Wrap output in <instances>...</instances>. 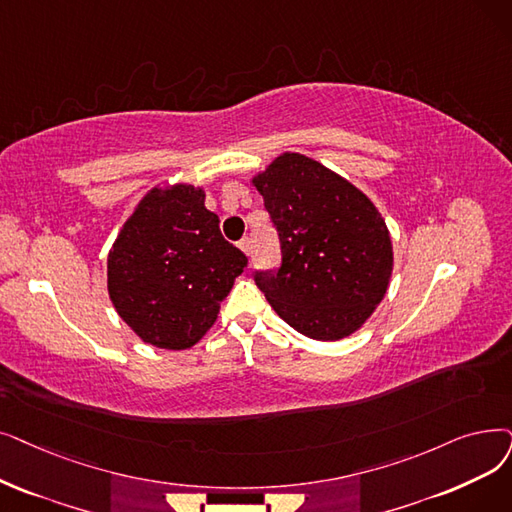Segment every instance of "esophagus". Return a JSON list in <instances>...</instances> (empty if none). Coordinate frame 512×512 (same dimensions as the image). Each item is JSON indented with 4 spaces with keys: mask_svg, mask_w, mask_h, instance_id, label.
Listing matches in <instances>:
<instances>
[{
    "mask_svg": "<svg viewBox=\"0 0 512 512\" xmlns=\"http://www.w3.org/2000/svg\"><path fill=\"white\" fill-rule=\"evenodd\" d=\"M238 249L244 253V255H251V240L249 238H242V240H238Z\"/></svg>",
    "mask_w": 512,
    "mask_h": 512,
    "instance_id": "1",
    "label": "esophagus"
}]
</instances>
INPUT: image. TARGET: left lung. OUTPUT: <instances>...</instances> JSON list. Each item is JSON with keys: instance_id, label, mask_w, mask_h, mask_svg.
Wrapping results in <instances>:
<instances>
[{"instance_id": "1", "label": "left lung", "mask_w": 512, "mask_h": 512, "mask_svg": "<svg viewBox=\"0 0 512 512\" xmlns=\"http://www.w3.org/2000/svg\"><path fill=\"white\" fill-rule=\"evenodd\" d=\"M251 184L280 236L282 268L255 274L276 314L301 335L341 341L383 301L393 242L370 198L322 163L282 152Z\"/></svg>"}]
</instances>
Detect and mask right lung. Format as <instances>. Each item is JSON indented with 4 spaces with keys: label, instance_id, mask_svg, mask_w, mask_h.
<instances>
[{
    "label": "right lung",
    "instance_id": "obj_1",
    "mask_svg": "<svg viewBox=\"0 0 512 512\" xmlns=\"http://www.w3.org/2000/svg\"><path fill=\"white\" fill-rule=\"evenodd\" d=\"M247 257L219 232L205 186L157 184L133 207L106 259L121 320L152 347L182 351L215 324Z\"/></svg>",
    "mask_w": 512,
    "mask_h": 512
}]
</instances>
